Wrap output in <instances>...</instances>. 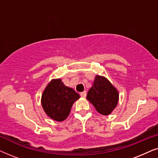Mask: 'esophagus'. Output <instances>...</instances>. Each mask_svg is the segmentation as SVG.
<instances>
[{
  "instance_id": "esophagus-1",
  "label": "esophagus",
  "mask_w": 158,
  "mask_h": 158,
  "mask_svg": "<svg viewBox=\"0 0 158 158\" xmlns=\"http://www.w3.org/2000/svg\"><path fill=\"white\" fill-rule=\"evenodd\" d=\"M86 95H87V93H86V91H83V92L81 93V97H83V98H85Z\"/></svg>"
}]
</instances>
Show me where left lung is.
I'll list each match as a JSON object with an SVG mask.
<instances>
[{
  "instance_id": "8db88e82",
  "label": "left lung",
  "mask_w": 158,
  "mask_h": 158,
  "mask_svg": "<svg viewBox=\"0 0 158 158\" xmlns=\"http://www.w3.org/2000/svg\"><path fill=\"white\" fill-rule=\"evenodd\" d=\"M118 91L106 77L97 75L88 90L87 99L99 114L108 116L116 109L118 102Z\"/></svg>"
}]
</instances>
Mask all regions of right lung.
I'll use <instances>...</instances> for the list:
<instances>
[{
    "mask_svg": "<svg viewBox=\"0 0 158 158\" xmlns=\"http://www.w3.org/2000/svg\"><path fill=\"white\" fill-rule=\"evenodd\" d=\"M80 98L74 89L64 85L61 78L52 79L44 88L41 98L47 116L57 122H63L70 114L73 103Z\"/></svg>",
    "mask_w": 158,
    "mask_h": 158,
    "instance_id": "add662e5",
    "label": "right lung"
}]
</instances>
